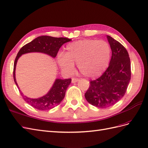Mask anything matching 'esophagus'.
Segmentation results:
<instances>
[{
  "mask_svg": "<svg viewBox=\"0 0 148 148\" xmlns=\"http://www.w3.org/2000/svg\"><path fill=\"white\" fill-rule=\"evenodd\" d=\"M79 81V79H77V78H75V77H73L72 78V82L73 83H75V82H77Z\"/></svg>",
  "mask_w": 148,
  "mask_h": 148,
  "instance_id": "34e87169",
  "label": "esophagus"
}]
</instances>
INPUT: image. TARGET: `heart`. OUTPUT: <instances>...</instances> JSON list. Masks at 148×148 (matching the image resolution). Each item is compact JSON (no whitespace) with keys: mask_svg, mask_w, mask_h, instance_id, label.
<instances>
[{"mask_svg":"<svg viewBox=\"0 0 148 148\" xmlns=\"http://www.w3.org/2000/svg\"><path fill=\"white\" fill-rule=\"evenodd\" d=\"M111 49L103 40H83L66 46V51L58 55L61 69L71 73L77 64L80 73L87 77H95L107 69L110 59Z\"/></svg>","mask_w":148,"mask_h":148,"instance_id":"obj_1","label":"heart"}]
</instances>
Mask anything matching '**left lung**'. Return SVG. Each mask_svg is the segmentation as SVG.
Segmentation results:
<instances>
[{"label":"left lung","mask_w":148,"mask_h":148,"mask_svg":"<svg viewBox=\"0 0 148 148\" xmlns=\"http://www.w3.org/2000/svg\"><path fill=\"white\" fill-rule=\"evenodd\" d=\"M112 58L107 70L100 77L90 81L85 94L87 102L105 108L115 105L123 97L131 79V62L127 50L120 42L107 35Z\"/></svg>","instance_id":"obj_1"}]
</instances>
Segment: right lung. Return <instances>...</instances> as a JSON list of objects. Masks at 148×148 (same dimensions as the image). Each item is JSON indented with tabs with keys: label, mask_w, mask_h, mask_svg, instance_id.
Masks as SVG:
<instances>
[{
	"label": "right lung",
	"mask_w": 148,
	"mask_h": 148,
	"mask_svg": "<svg viewBox=\"0 0 148 148\" xmlns=\"http://www.w3.org/2000/svg\"><path fill=\"white\" fill-rule=\"evenodd\" d=\"M71 41V40L67 38L41 36L24 45L20 49L16 55L14 65V79L18 89L19 87L15 79V68L16 62L21 55L27 53L41 52L47 54L53 58H55L61 46ZM71 82V79L63 80L57 79L48 94L38 99L28 98L26 96H24L20 89L19 91L23 100L32 107L40 110H46L58 106L61 102L65 96L67 88Z\"/></svg>",
	"instance_id": "1"
}]
</instances>
